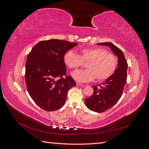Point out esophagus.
<instances>
[{
    "instance_id": "34e87169",
    "label": "esophagus",
    "mask_w": 149,
    "mask_h": 149,
    "mask_svg": "<svg viewBox=\"0 0 149 149\" xmlns=\"http://www.w3.org/2000/svg\"><path fill=\"white\" fill-rule=\"evenodd\" d=\"M76 84L78 85V86H82V87H84V86H85L84 84H81V83H76Z\"/></svg>"
}]
</instances>
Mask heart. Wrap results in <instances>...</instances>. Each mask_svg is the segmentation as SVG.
Returning <instances> with one entry per match:
<instances>
[{
    "mask_svg": "<svg viewBox=\"0 0 149 149\" xmlns=\"http://www.w3.org/2000/svg\"><path fill=\"white\" fill-rule=\"evenodd\" d=\"M65 64L70 69L76 70L87 61V69L78 70L72 74L78 81L88 83L96 78L105 80L112 75L118 65V60L113 53L101 47L84 48L79 50V55L74 51L69 50L64 55Z\"/></svg>",
    "mask_w": 149,
    "mask_h": 149,
    "instance_id": "obj_1",
    "label": "heart"
}]
</instances>
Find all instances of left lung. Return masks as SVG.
Segmentation results:
<instances>
[{
    "mask_svg": "<svg viewBox=\"0 0 149 149\" xmlns=\"http://www.w3.org/2000/svg\"><path fill=\"white\" fill-rule=\"evenodd\" d=\"M97 44L109 47L118 58V66L114 73L101 84L93 86V95L84 100L90 110L103 112L115 105L121 97L127 81L128 65L123 52L118 47L109 42Z\"/></svg>",
    "mask_w": 149,
    "mask_h": 149,
    "instance_id": "left-lung-1",
    "label": "left lung"
}]
</instances>
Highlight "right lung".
<instances>
[{
    "instance_id": "add662e5",
    "label": "right lung",
    "mask_w": 149,
    "mask_h": 149,
    "mask_svg": "<svg viewBox=\"0 0 149 149\" xmlns=\"http://www.w3.org/2000/svg\"><path fill=\"white\" fill-rule=\"evenodd\" d=\"M77 43L51 39L43 40L29 53L25 65V83L31 99L45 111H54L65 104L69 89L76 86L66 75L64 55Z\"/></svg>"
}]
</instances>
